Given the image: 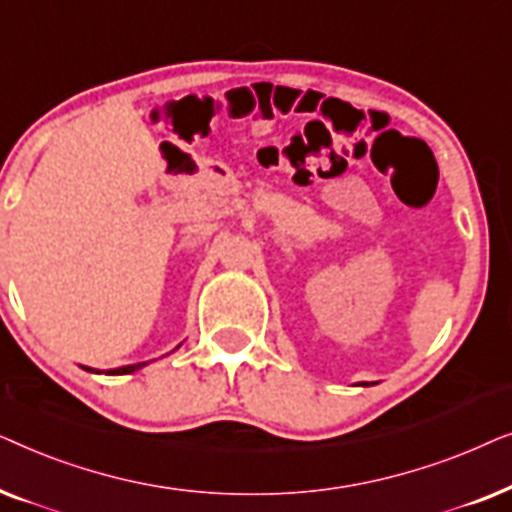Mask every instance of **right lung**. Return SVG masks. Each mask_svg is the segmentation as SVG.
I'll return each instance as SVG.
<instances>
[{"label": "right lung", "instance_id": "1", "mask_svg": "<svg viewBox=\"0 0 512 512\" xmlns=\"http://www.w3.org/2000/svg\"><path fill=\"white\" fill-rule=\"evenodd\" d=\"M142 366H146V363H135V366H123V368H116V370H111V375H125V373H135V370H139ZM88 370H93V368H88ZM95 373V370H93ZM97 373H100V370H97Z\"/></svg>", "mask_w": 512, "mask_h": 512}]
</instances>
